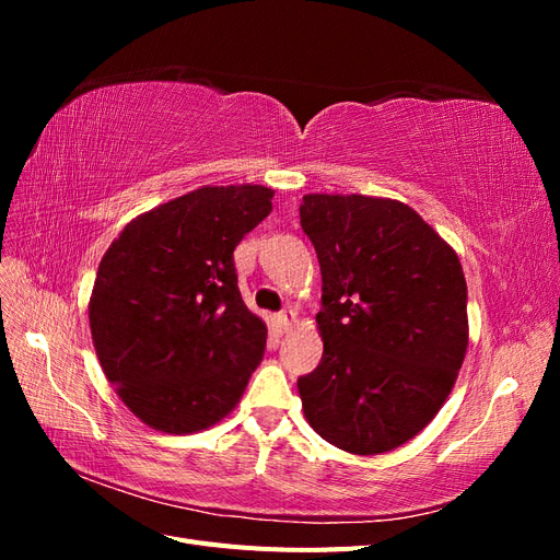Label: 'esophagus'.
<instances>
[{
  "label": "esophagus",
  "mask_w": 560,
  "mask_h": 560,
  "mask_svg": "<svg viewBox=\"0 0 560 560\" xmlns=\"http://www.w3.org/2000/svg\"><path fill=\"white\" fill-rule=\"evenodd\" d=\"M276 322H278V327H280V331H290V329L294 327V322H296V311H292V308H287V311L278 313V315H276Z\"/></svg>",
  "instance_id": "esophagus-1"
}]
</instances>
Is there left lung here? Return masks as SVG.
<instances>
[{
	"label": "left lung",
	"instance_id": "8db88e82",
	"mask_svg": "<svg viewBox=\"0 0 560 560\" xmlns=\"http://www.w3.org/2000/svg\"><path fill=\"white\" fill-rule=\"evenodd\" d=\"M299 214L322 270L325 341L317 369L296 383L303 416L341 451H393L439 413L463 366L460 259L393 198L308 194Z\"/></svg>",
	"mask_w": 560,
	"mask_h": 560
}]
</instances>
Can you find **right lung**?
Returning a JSON list of instances; mask_svg holds the SVG:
<instances>
[{"label":"right lung","mask_w":560,"mask_h":560,"mask_svg":"<svg viewBox=\"0 0 560 560\" xmlns=\"http://www.w3.org/2000/svg\"><path fill=\"white\" fill-rule=\"evenodd\" d=\"M270 198L261 184L200 186L135 217L100 261L93 346L144 425L191 434L241 401L268 329L241 296L233 249L273 210Z\"/></svg>","instance_id":"add662e5"}]
</instances>
